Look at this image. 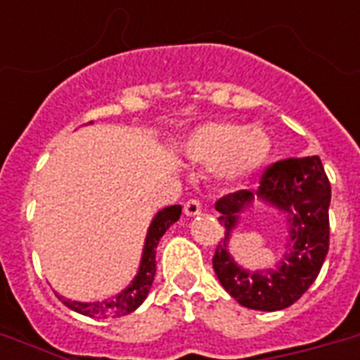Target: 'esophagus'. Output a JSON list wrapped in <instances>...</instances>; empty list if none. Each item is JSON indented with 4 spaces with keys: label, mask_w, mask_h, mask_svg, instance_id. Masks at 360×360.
I'll return each instance as SVG.
<instances>
[{
    "label": "esophagus",
    "mask_w": 360,
    "mask_h": 360,
    "mask_svg": "<svg viewBox=\"0 0 360 360\" xmlns=\"http://www.w3.org/2000/svg\"><path fill=\"white\" fill-rule=\"evenodd\" d=\"M202 213V205L198 200H188L185 203V214L186 217H196V214Z\"/></svg>",
    "instance_id": "34e87169"
}]
</instances>
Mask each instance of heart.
Masks as SVG:
<instances>
[{
	"label": "heart",
	"mask_w": 360,
	"mask_h": 360,
	"mask_svg": "<svg viewBox=\"0 0 360 360\" xmlns=\"http://www.w3.org/2000/svg\"><path fill=\"white\" fill-rule=\"evenodd\" d=\"M271 138L257 127L211 121L192 129L179 141L181 155L200 166H219L228 183H243L259 172L271 157Z\"/></svg>",
	"instance_id": "obj_1"
}]
</instances>
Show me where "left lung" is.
Masks as SVG:
<instances>
[{
    "label": "left lung",
    "instance_id": "8db88e82",
    "mask_svg": "<svg viewBox=\"0 0 360 360\" xmlns=\"http://www.w3.org/2000/svg\"><path fill=\"white\" fill-rule=\"evenodd\" d=\"M262 201L285 214L288 226L286 252L274 269L250 271L229 254L231 233L240 213ZM330 183L319 157L285 158L269 166L256 192L237 191L214 203L224 224V240L213 256L220 284L240 307L276 312L299 301L318 278L329 252Z\"/></svg>",
    "mask_w": 360,
    "mask_h": 360
}]
</instances>
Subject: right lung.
Masks as SVG:
<instances>
[{
  "label": "right lung",
  "mask_w": 360,
  "mask_h": 360,
  "mask_svg": "<svg viewBox=\"0 0 360 360\" xmlns=\"http://www.w3.org/2000/svg\"><path fill=\"white\" fill-rule=\"evenodd\" d=\"M179 217L181 205H169V207H164L162 211H158L155 214V219L151 220L149 230H147L146 245H143V252H141L140 269H138L134 280L121 293H117V295L108 299V301L95 302L70 301V299H63V297L58 295L63 301L65 307H69L70 310H75L78 314H84V316H89V318H120V316H127V314L134 312L136 308L146 301L147 293L151 290L153 280H155L158 240L166 233L169 226L179 220Z\"/></svg>",
  "instance_id": "1"
}]
</instances>
